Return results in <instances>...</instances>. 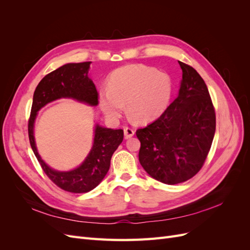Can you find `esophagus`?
I'll list each match as a JSON object with an SVG mask.
<instances>
[{"label":"esophagus","instance_id":"esophagus-1","mask_svg":"<svg viewBox=\"0 0 250 250\" xmlns=\"http://www.w3.org/2000/svg\"><path fill=\"white\" fill-rule=\"evenodd\" d=\"M134 134V129L131 127H124V137L125 139H129Z\"/></svg>","mask_w":250,"mask_h":250}]
</instances>
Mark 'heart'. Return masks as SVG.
Returning <instances> with one entry per match:
<instances>
[{"mask_svg":"<svg viewBox=\"0 0 250 250\" xmlns=\"http://www.w3.org/2000/svg\"><path fill=\"white\" fill-rule=\"evenodd\" d=\"M173 95V82L167 73L143 64H129L111 74L108 87L99 93L104 115L117 121L125 104L129 115L141 123L160 118L168 108Z\"/></svg>","mask_w":250,"mask_h":250,"instance_id":"obj_1","label":"heart"}]
</instances>
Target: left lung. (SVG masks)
Here are the masks:
<instances>
[{"mask_svg":"<svg viewBox=\"0 0 250 250\" xmlns=\"http://www.w3.org/2000/svg\"><path fill=\"white\" fill-rule=\"evenodd\" d=\"M178 63L183 70L178 97L154 122L137 130L142 167L167 185L184 183L200 171L216 130L206 82L194 67Z\"/></svg>","mask_w":250,"mask_h":250,"instance_id":"left-lung-1","label":"left lung"}]
</instances>
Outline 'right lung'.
I'll list each match as a JSON object with an SVG mask.
<instances>
[{
  "mask_svg": "<svg viewBox=\"0 0 250 250\" xmlns=\"http://www.w3.org/2000/svg\"><path fill=\"white\" fill-rule=\"evenodd\" d=\"M90 62L67 63L44 76L36 86L33 95L31 113L28 123L30 145L46 175L58 188L71 193H86L92 191L106 175L113 152L123 141V129H110L96 125L92 150L78 168L67 172L51 169L42 160L35 146L33 126L39 111L49 102L60 98H73L96 106L97 88L87 76Z\"/></svg>",
  "mask_w": 250,
  "mask_h": 250,
  "instance_id": "1",
  "label": "right lung"
}]
</instances>
